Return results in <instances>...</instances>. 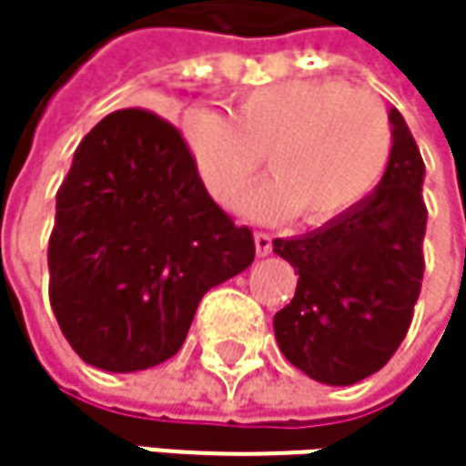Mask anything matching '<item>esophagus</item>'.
Here are the masks:
<instances>
[{"instance_id": "1", "label": "esophagus", "mask_w": 466, "mask_h": 466, "mask_svg": "<svg viewBox=\"0 0 466 466\" xmlns=\"http://www.w3.org/2000/svg\"><path fill=\"white\" fill-rule=\"evenodd\" d=\"M253 242H256V253H258V256H267V253L272 250V237L267 232L253 234Z\"/></svg>"}]
</instances>
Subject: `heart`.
Returning <instances> with one entry per match:
<instances>
[{
    "label": "heart",
    "instance_id": "1",
    "mask_svg": "<svg viewBox=\"0 0 466 466\" xmlns=\"http://www.w3.org/2000/svg\"><path fill=\"white\" fill-rule=\"evenodd\" d=\"M183 140L216 199H234L267 156L275 177L237 208L258 221L297 213L308 224H324L380 186L394 129L389 110L370 91L339 80H286L245 94L232 116L188 110Z\"/></svg>",
    "mask_w": 466,
    "mask_h": 466
}]
</instances>
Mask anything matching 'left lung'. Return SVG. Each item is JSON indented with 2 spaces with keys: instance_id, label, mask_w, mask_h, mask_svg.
<instances>
[{
  "instance_id": "8db88e82",
  "label": "left lung",
  "mask_w": 466,
  "mask_h": 466,
  "mask_svg": "<svg viewBox=\"0 0 466 466\" xmlns=\"http://www.w3.org/2000/svg\"><path fill=\"white\" fill-rule=\"evenodd\" d=\"M394 147L380 186L321 229L272 248L299 272L275 313L283 356L326 386H350L397 353L423 280V158L402 113H389Z\"/></svg>"
}]
</instances>
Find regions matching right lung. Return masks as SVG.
Returning a JSON list of instances; mask_svg holds the SVG:
<instances>
[{
  "instance_id": "right-lung-1",
  "label": "right lung",
  "mask_w": 466,
  "mask_h": 466,
  "mask_svg": "<svg viewBox=\"0 0 466 466\" xmlns=\"http://www.w3.org/2000/svg\"><path fill=\"white\" fill-rule=\"evenodd\" d=\"M253 256V234L213 202L183 135L150 110H116L56 194L50 308L86 364L137 372L180 350L202 297Z\"/></svg>"
}]
</instances>
